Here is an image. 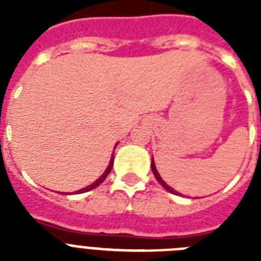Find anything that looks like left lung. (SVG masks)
<instances>
[{"label":"left lung","mask_w":261,"mask_h":261,"mask_svg":"<svg viewBox=\"0 0 261 261\" xmlns=\"http://www.w3.org/2000/svg\"><path fill=\"white\" fill-rule=\"evenodd\" d=\"M151 171H153V174H154V176H155V178H157V181H159L160 184H161V186H163L164 188H165V190L168 191V192H171V194H174V195H180V192H177V191H174L173 188H171V187L168 186L167 182L164 181V180H163V177H161V176H160L159 171H157V168H155L154 160H153V159H151Z\"/></svg>","instance_id":"1"}]
</instances>
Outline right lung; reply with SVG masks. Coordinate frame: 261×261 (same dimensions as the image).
Listing matches in <instances>:
<instances>
[{
    "mask_svg": "<svg viewBox=\"0 0 261 261\" xmlns=\"http://www.w3.org/2000/svg\"><path fill=\"white\" fill-rule=\"evenodd\" d=\"M116 145H118V143H116ZM116 145H115V147H116ZM112 165H114V153H112V155H111L110 164H108V167H107V169H106V171H104V173H102L101 176H100V177H98L97 180H96V181L92 182V184H90V186L85 187V188H83V190L75 191L74 194H84V192H88V191L93 190V188H96V187L100 186V184H101V182L104 181V180H106L107 176H108V173H110V172H111V169H112ZM61 194L65 195V192H61Z\"/></svg>",
    "mask_w": 261,
    "mask_h": 261,
    "instance_id": "1",
    "label": "right lung"
}]
</instances>
